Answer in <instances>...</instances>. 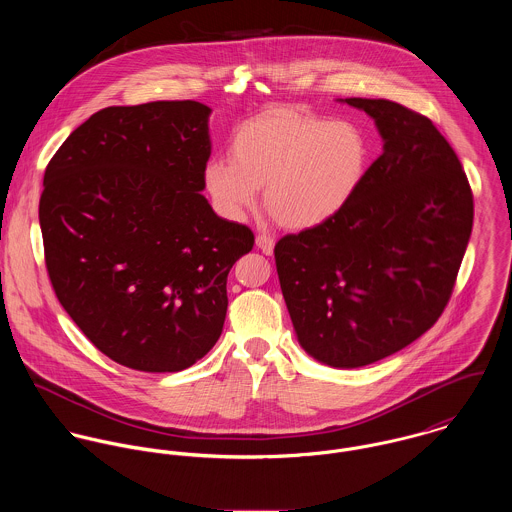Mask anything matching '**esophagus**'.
<instances>
[{"label": "esophagus", "mask_w": 512, "mask_h": 512, "mask_svg": "<svg viewBox=\"0 0 512 512\" xmlns=\"http://www.w3.org/2000/svg\"><path fill=\"white\" fill-rule=\"evenodd\" d=\"M274 244H276V242H274L272 236H266V234H258V236H256V246H258L264 254H268V256L274 252Z\"/></svg>", "instance_id": "34e87169"}]
</instances>
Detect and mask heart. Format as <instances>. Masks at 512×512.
<instances>
[{
    "instance_id": "1",
    "label": "heart",
    "mask_w": 512,
    "mask_h": 512,
    "mask_svg": "<svg viewBox=\"0 0 512 512\" xmlns=\"http://www.w3.org/2000/svg\"><path fill=\"white\" fill-rule=\"evenodd\" d=\"M366 155L355 124L280 108L236 128L230 159L207 163L205 189L222 217L240 220L264 187L268 211L284 226L313 228L349 203L365 175Z\"/></svg>"
}]
</instances>
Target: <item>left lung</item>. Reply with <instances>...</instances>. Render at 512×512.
<instances>
[{"instance_id": "1", "label": "left lung", "mask_w": 512, "mask_h": 512, "mask_svg": "<svg viewBox=\"0 0 512 512\" xmlns=\"http://www.w3.org/2000/svg\"><path fill=\"white\" fill-rule=\"evenodd\" d=\"M382 140L333 219L274 248L299 345L319 363L357 368L422 337L443 313L473 228V193L434 122L384 98H345Z\"/></svg>"}]
</instances>
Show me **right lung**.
Segmentation results:
<instances>
[{
	"instance_id": "obj_1",
	"label": "right lung",
	"mask_w": 512,
	"mask_h": 512,
	"mask_svg": "<svg viewBox=\"0 0 512 512\" xmlns=\"http://www.w3.org/2000/svg\"><path fill=\"white\" fill-rule=\"evenodd\" d=\"M211 108L195 100L110 106L49 161L39 201L61 305L118 365L177 372L219 341L226 278L254 246L205 189Z\"/></svg>"
}]
</instances>
